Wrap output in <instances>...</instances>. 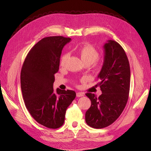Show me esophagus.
Returning <instances> with one entry per match:
<instances>
[{
    "instance_id": "1",
    "label": "esophagus",
    "mask_w": 151,
    "mask_h": 151,
    "mask_svg": "<svg viewBox=\"0 0 151 151\" xmlns=\"http://www.w3.org/2000/svg\"><path fill=\"white\" fill-rule=\"evenodd\" d=\"M83 96H84L83 93H81V92H77V93H76V96L77 97H81Z\"/></svg>"
}]
</instances>
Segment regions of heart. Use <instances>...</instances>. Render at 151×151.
<instances>
[{
  "mask_svg": "<svg viewBox=\"0 0 151 151\" xmlns=\"http://www.w3.org/2000/svg\"><path fill=\"white\" fill-rule=\"evenodd\" d=\"M79 55L84 63H90L93 64L99 60L100 54L99 51L95 48L90 45H86L83 47L81 48L79 52ZM68 58V54L66 53L64 54L60 58V64L61 66H64L65 65Z\"/></svg>",
  "mask_w": 151,
  "mask_h": 151,
  "instance_id": "1",
  "label": "heart"
}]
</instances>
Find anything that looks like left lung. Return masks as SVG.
Segmentation results:
<instances>
[{"instance_id": "obj_1", "label": "left lung", "mask_w": 151, "mask_h": 151, "mask_svg": "<svg viewBox=\"0 0 151 151\" xmlns=\"http://www.w3.org/2000/svg\"><path fill=\"white\" fill-rule=\"evenodd\" d=\"M104 48V63L98 78L102 94L86 93L91 106L85 113L86 124L94 129L109 126L121 115L126 106L130 90L131 70L123 48L109 40Z\"/></svg>"}]
</instances>
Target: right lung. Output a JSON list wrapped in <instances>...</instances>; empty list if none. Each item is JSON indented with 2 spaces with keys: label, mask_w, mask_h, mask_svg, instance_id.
<instances>
[{
  "label": "right lung",
  "mask_w": 151,
  "mask_h": 151,
  "mask_svg": "<svg viewBox=\"0 0 151 151\" xmlns=\"http://www.w3.org/2000/svg\"><path fill=\"white\" fill-rule=\"evenodd\" d=\"M71 40L62 36L45 37L27 56L20 73L25 105L36 121L49 129H58L65 122L66 109L75 99L71 90L54 92L55 74L59 69L65 45Z\"/></svg>",
  "instance_id": "obj_1"
}]
</instances>
